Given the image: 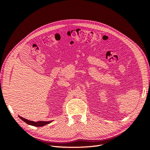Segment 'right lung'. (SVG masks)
Wrapping results in <instances>:
<instances>
[{"mask_svg": "<svg viewBox=\"0 0 150 150\" xmlns=\"http://www.w3.org/2000/svg\"><path fill=\"white\" fill-rule=\"evenodd\" d=\"M20 118H21L22 121H24V122H25L27 124L32 125V126H38V127L43 126H44V125H46L50 123V121H39V122H34V121H29V120H26V119H24V118H23V117H20Z\"/></svg>", "mask_w": 150, "mask_h": 150, "instance_id": "obj_1", "label": "right lung"}]
</instances>
